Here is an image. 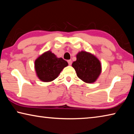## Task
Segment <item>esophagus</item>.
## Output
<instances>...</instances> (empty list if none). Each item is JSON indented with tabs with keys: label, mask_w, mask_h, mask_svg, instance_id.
Masks as SVG:
<instances>
[{
	"label": "esophagus",
	"mask_w": 134,
	"mask_h": 134,
	"mask_svg": "<svg viewBox=\"0 0 134 134\" xmlns=\"http://www.w3.org/2000/svg\"><path fill=\"white\" fill-rule=\"evenodd\" d=\"M67 62H68V63H69V64L70 65H71V64H72V61H71V60H69L67 61Z\"/></svg>",
	"instance_id": "1"
}]
</instances>
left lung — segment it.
Segmentation results:
<instances>
[{
  "mask_svg": "<svg viewBox=\"0 0 134 134\" xmlns=\"http://www.w3.org/2000/svg\"><path fill=\"white\" fill-rule=\"evenodd\" d=\"M77 60L72 64L78 77L86 83H93L101 74L100 62L92 53L81 51L76 55Z\"/></svg>",
  "mask_w": 134,
  "mask_h": 134,
  "instance_id": "1",
  "label": "left lung"
}]
</instances>
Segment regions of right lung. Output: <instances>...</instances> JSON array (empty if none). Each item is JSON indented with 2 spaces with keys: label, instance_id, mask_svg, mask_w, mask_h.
I'll return each mask as SVG.
<instances>
[{
  "label": "right lung",
  "instance_id": "right-lung-1",
  "mask_svg": "<svg viewBox=\"0 0 134 134\" xmlns=\"http://www.w3.org/2000/svg\"><path fill=\"white\" fill-rule=\"evenodd\" d=\"M67 65L66 61L58 58L49 50L38 57L34 64L36 74L43 82H50L55 80Z\"/></svg>",
  "mask_w": 134,
  "mask_h": 134
}]
</instances>
